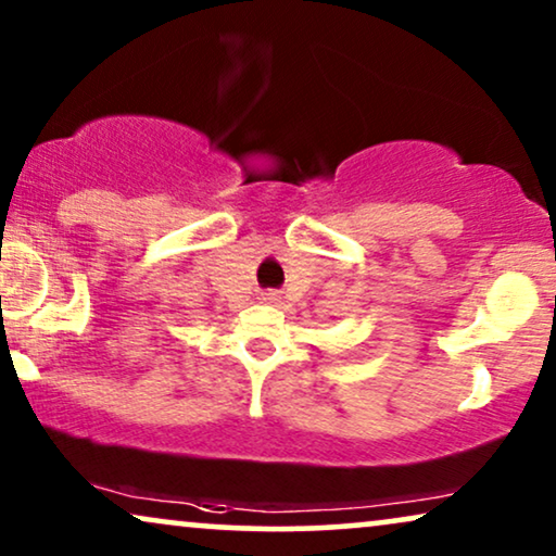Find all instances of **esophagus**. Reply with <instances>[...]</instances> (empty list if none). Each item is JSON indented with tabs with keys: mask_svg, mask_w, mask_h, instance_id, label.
Instances as JSON below:
<instances>
[{
	"mask_svg": "<svg viewBox=\"0 0 556 556\" xmlns=\"http://www.w3.org/2000/svg\"><path fill=\"white\" fill-rule=\"evenodd\" d=\"M265 301H268V303H276V301H278V295H276V293H265Z\"/></svg>",
	"mask_w": 556,
	"mask_h": 556,
	"instance_id": "esophagus-1",
	"label": "esophagus"
}]
</instances>
